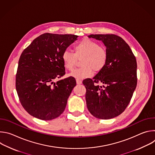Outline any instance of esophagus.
Instances as JSON below:
<instances>
[{"instance_id":"esophagus-1","label":"esophagus","mask_w":155,"mask_h":155,"mask_svg":"<svg viewBox=\"0 0 155 155\" xmlns=\"http://www.w3.org/2000/svg\"><path fill=\"white\" fill-rule=\"evenodd\" d=\"M76 81H77V83L78 84H81L82 83V81L81 80H79V79H77L76 80Z\"/></svg>"}]
</instances>
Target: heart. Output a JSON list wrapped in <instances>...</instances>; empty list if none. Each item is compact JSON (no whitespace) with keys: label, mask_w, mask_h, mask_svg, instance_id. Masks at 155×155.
<instances>
[{"label":"heart","mask_w":155,"mask_h":155,"mask_svg":"<svg viewBox=\"0 0 155 155\" xmlns=\"http://www.w3.org/2000/svg\"><path fill=\"white\" fill-rule=\"evenodd\" d=\"M74 53L68 50H64L61 55V59L65 69L72 71L76 65L77 59H82V67L74 71L69 74L77 79L89 78L94 72L102 71L107 64L108 53L107 50L99 44L90 38H84L76 43Z\"/></svg>","instance_id":"obj_1"}]
</instances>
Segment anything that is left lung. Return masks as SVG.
Returning a JSON list of instances; mask_svg holds the SVG:
<instances>
[{
	"label": "left lung",
	"mask_w": 155,
	"mask_h": 155,
	"mask_svg": "<svg viewBox=\"0 0 155 155\" xmlns=\"http://www.w3.org/2000/svg\"><path fill=\"white\" fill-rule=\"evenodd\" d=\"M101 40L108 53L105 68L93 78L83 81L87 108L96 118L108 120L122 114L129 104L137 82V61L127 43L115 34H91ZM102 82V87L97 84Z\"/></svg>",
	"instance_id": "left-lung-1"
}]
</instances>
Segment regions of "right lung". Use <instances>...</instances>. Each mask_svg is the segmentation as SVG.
I'll return each mask as SVG.
<instances>
[{
    "label": "right lung",
    "mask_w": 155,
    "mask_h": 155,
    "mask_svg": "<svg viewBox=\"0 0 155 155\" xmlns=\"http://www.w3.org/2000/svg\"><path fill=\"white\" fill-rule=\"evenodd\" d=\"M78 35L45 33L34 39L21 53L16 75V90L26 111L41 120L61 115L76 86L74 77L54 83L65 75L62 52Z\"/></svg>",
    "instance_id": "obj_1"
}]
</instances>
